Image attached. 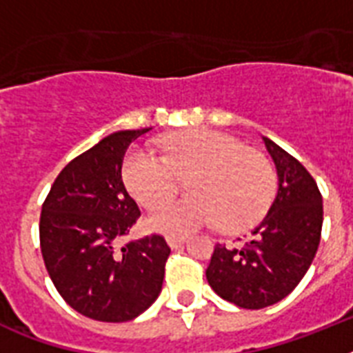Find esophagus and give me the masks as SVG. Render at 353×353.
Listing matches in <instances>:
<instances>
[{"mask_svg": "<svg viewBox=\"0 0 353 353\" xmlns=\"http://www.w3.org/2000/svg\"><path fill=\"white\" fill-rule=\"evenodd\" d=\"M185 240H187V236H185V234H168V236H166V241H168V245H170V247L181 245Z\"/></svg>", "mask_w": 353, "mask_h": 353, "instance_id": "1", "label": "esophagus"}]
</instances>
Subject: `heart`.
Returning a JSON list of instances; mask_svg holds the SVG:
<instances>
[{
	"mask_svg": "<svg viewBox=\"0 0 353 353\" xmlns=\"http://www.w3.org/2000/svg\"><path fill=\"white\" fill-rule=\"evenodd\" d=\"M161 146L166 161L144 148L126 155L122 176L128 190L146 209H155L175 195L179 176L190 175L193 196L155 210L148 220L152 229L183 234L220 220L225 231L240 232L268 214L276 176L263 154L209 130L174 133Z\"/></svg>",
	"mask_w": 353,
	"mask_h": 353,
	"instance_id": "1",
	"label": "heart"
}]
</instances>
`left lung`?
Here are the masks:
<instances>
[{"mask_svg": "<svg viewBox=\"0 0 353 353\" xmlns=\"http://www.w3.org/2000/svg\"><path fill=\"white\" fill-rule=\"evenodd\" d=\"M279 172V194L262 223L240 247L216 243L207 268L210 288L245 310L290 295L312 265L323 231V196L302 163L263 137Z\"/></svg>", "mask_w": 353, "mask_h": 353, "instance_id": "obj_1", "label": "left lung"}]
</instances>
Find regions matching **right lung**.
I'll use <instances>...</instances> for the list:
<instances>
[{
  "instance_id": "right-lung-1",
  "label": "right lung",
  "mask_w": 353,
  "mask_h": 353,
  "mask_svg": "<svg viewBox=\"0 0 353 353\" xmlns=\"http://www.w3.org/2000/svg\"><path fill=\"white\" fill-rule=\"evenodd\" d=\"M104 137L52 183L40 214V249L62 299L85 317L126 323L159 296L170 247L161 234L122 243L141 210L122 183L130 144L150 132Z\"/></svg>"
}]
</instances>
